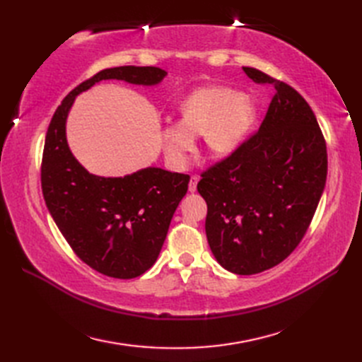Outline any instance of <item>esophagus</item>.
<instances>
[{"mask_svg": "<svg viewBox=\"0 0 362 362\" xmlns=\"http://www.w3.org/2000/svg\"><path fill=\"white\" fill-rule=\"evenodd\" d=\"M198 181H199V178H198V177H192V178H190V182H189V192H192V193H194V192H196V185H198Z\"/></svg>", "mask_w": 362, "mask_h": 362, "instance_id": "1", "label": "esophagus"}]
</instances>
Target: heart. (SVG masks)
<instances>
[{
  "label": "heart",
  "mask_w": 362,
  "mask_h": 362,
  "mask_svg": "<svg viewBox=\"0 0 362 362\" xmlns=\"http://www.w3.org/2000/svg\"><path fill=\"white\" fill-rule=\"evenodd\" d=\"M257 117L255 103L243 92L225 86L194 90L181 104L178 122L161 129V145L173 166H184L194 149V137L202 136L206 151L226 157L240 146Z\"/></svg>",
  "instance_id": "heart-1"
}]
</instances>
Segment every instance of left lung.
<instances>
[{"instance_id": "obj_1", "label": "left lung", "mask_w": 362, "mask_h": 362, "mask_svg": "<svg viewBox=\"0 0 362 362\" xmlns=\"http://www.w3.org/2000/svg\"><path fill=\"white\" fill-rule=\"evenodd\" d=\"M252 81L275 96L259 129L206 169L198 192L206 202L205 233L218 264L235 275L275 267L298 247L326 184V141L299 92L255 68Z\"/></svg>"}]
</instances>
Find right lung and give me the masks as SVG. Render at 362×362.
Instances as JSON below:
<instances>
[{"label":"right lung","mask_w":362,"mask_h":362,"mask_svg":"<svg viewBox=\"0 0 362 362\" xmlns=\"http://www.w3.org/2000/svg\"><path fill=\"white\" fill-rule=\"evenodd\" d=\"M166 75L156 66L98 72L64 98L47 131L40 169L43 198L76 257L105 276L131 279L154 266L190 177L160 168L119 178L89 173L68 146V113L76 95L103 80L154 86Z\"/></svg>","instance_id":"right-lung-1"}]
</instances>
